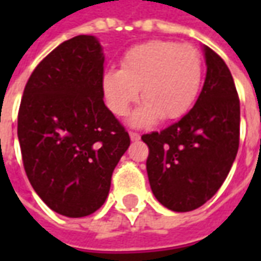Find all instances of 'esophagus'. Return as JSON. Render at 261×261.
Returning <instances> with one entry per match:
<instances>
[{"label": "esophagus", "mask_w": 261, "mask_h": 261, "mask_svg": "<svg viewBox=\"0 0 261 261\" xmlns=\"http://www.w3.org/2000/svg\"><path fill=\"white\" fill-rule=\"evenodd\" d=\"M130 138L131 141H138V140L141 138V136H140L138 133H136V131H130Z\"/></svg>", "instance_id": "34e87169"}]
</instances>
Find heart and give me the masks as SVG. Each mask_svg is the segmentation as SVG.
Returning <instances> with one entry per match:
<instances>
[{
	"instance_id": "1",
	"label": "heart",
	"mask_w": 261,
	"mask_h": 261,
	"mask_svg": "<svg viewBox=\"0 0 261 261\" xmlns=\"http://www.w3.org/2000/svg\"><path fill=\"white\" fill-rule=\"evenodd\" d=\"M202 56L187 43L151 40L131 47L121 60V69H109L103 89L109 108L125 116L140 97L145 103L131 117L134 125L155 120H175L189 112L202 80Z\"/></svg>"
}]
</instances>
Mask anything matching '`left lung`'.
<instances>
[{"label": "left lung", "mask_w": 261, "mask_h": 261, "mask_svg": "<svg viewBox=\"0 0 261 261\" xmlns=\"http://www.w3.org/2000/svg\"><path fill=\"white\" fill-rule=\"evenodd\" d=\"M207 75L196 105L161 133L144 134L153 196L177 213L201 207L218 192L235 161L241 105L228 65L204 47Z\"/></svg>", "instance_id": "obj_1"}]
</instances>
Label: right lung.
<instances>
[{
	"label": "right lung",
	"mask_w": 261,
	"mask_h": 261,
	"mask_svg": "<svg viewBox=\"0 0 261 261\" xmlns=\"http://www.w3.org/2000/svg\"><path fill=\"white\" fill-rule=\"evenodd\" d=\"M103 54L93 36L61 43L26 82L18 138L26 176L56 213L80 218L102 207L130 145L103 102Z\"/></svg>",
	"instance_id": "right-lung-1"
}]
</instances>
